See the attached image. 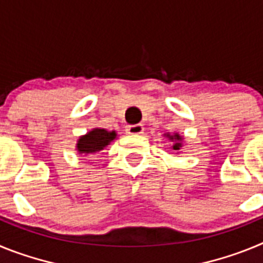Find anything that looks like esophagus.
Masks as SVG:
<instances>
[{
    "instance_id": "obj_1",
    "label": "esophagus",
    "mask_w": 263,
    "mask_h": 263,
    "mask_svg": "<svg viewBox=\"0 0 263 263\" xmlns=\"http://www.w3.org/2000/svg\"><path fill=\"white\" fill-rule=\"evenodd\" d=\"M126 133L127 134H133V136H138V134L143 133V125L136 124V125H129L126 127Z\"/></svg>"
}]
</instances>
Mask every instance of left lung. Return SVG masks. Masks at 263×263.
<instances>
[{
	"mask_svg": "<svg viewBox=\"0 0 263 263\" xmlns=\"http://www.w3.org/2000/svg\"><path fill=\"white\" fill-rule=\"evenodd\" d=\"M164 137H166L168 141H171V142H173V146H171V148H173V150H176V152H178V150H180V148H182L184 138H183L180 134L179 133H173V134L164 133Z\"/></svg>",
	"mask_w": 263,
	"mask_h": 263,
	"instance_id": "left-lung-1",
	"label": "left lung"
}]
</instances>
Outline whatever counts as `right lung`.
<instances>
[{
    "instance_id": "1",
    "label": "right lung",
    "mask_w": 263,
    "mask_h": 263,
    "mask_svg": "<svg viewBox=\"0 0 263 263\" xmlns=\"http://www.w3.org/2000/svg\"><path fill=\"white\" fill-rule=\"evenodd\" d=\"M116 138H117L116 130L108 132L106 129L95 127L84 136L79 137L78 143H76V150L81 155L96 154V153L108 147Z\"/></svg>"
}]
</instances>
